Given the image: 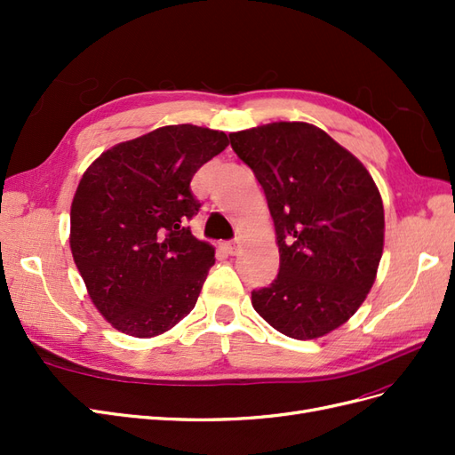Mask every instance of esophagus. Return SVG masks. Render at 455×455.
Returning a JSON list of instances; mask_svg holds the SVG:
<instances>
[{
  "label": "esophagus",
  "instance_id": "esophagus-1",
  "mask_svg": "<svg viewBox=\"0 0 455 455\" xmlns=\"http://www.w3.org/2000/svg\"><path fill=\"white\" fill-rule=\"evenodd\" d=\"M226 251H228L231 256H235V254L241 251V241H239V239L228 241V243H226Z\"/></svg>",
  "mask_w": 455,
  "mask_h": 455
}]
</instances>
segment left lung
Returning a JSON list of instances; mask_svg holds the SVG:
<instances>
[{
    "label": "left lung",
    "instance_id": "obj_1",
    "mask_svg": "<svg viewBox=\"0 0 455 455\" xmlns=\"http://www.w3.org/2000/svg\"><path fill=\"white\" fill-rule=\"evenodd\" d=\"M264 188L279 275L252 307L281 334L313 339L361 307L383 252V203L364 164L319 127L269 123L229 134Z\"/></svg>",
    "mask_w": 455,
    "mask_h": 455
}]
</instances>
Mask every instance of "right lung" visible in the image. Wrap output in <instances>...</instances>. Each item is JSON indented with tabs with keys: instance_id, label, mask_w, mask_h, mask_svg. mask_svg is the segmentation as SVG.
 Instances as JSON below:
<instances>
[{
	"instance_id": "1",
	"label": "right lung",
	"mask_w": 455,
	"mask_h": 455,
	"mask_svg": "<svg viewBox=\"0 0 455 455\" xmlns=\"http://www.w3.org/2000/svg\"><path fill=\"white\" fill-rule=\"evenodd\" d=\"M228 146V134L169 125L121 142L77 186L70 246L92 304L119 332L151 338L196 307L214 249L191 235L201 203L194 174Z\"/></svg>"
}]
</instances>
